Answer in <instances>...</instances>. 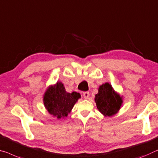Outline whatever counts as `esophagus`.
<instances>
[{"label": "esophagus", "instance_id": "34e87169", "mask_svg": "<svg viewBox=\"0 0 158 158\" xmlns=\"http://www.w3.org/2000/svg\"><path fill=\"white\" fill-rule=\"evenodd\" d=\"M83 97L85 99H87L89 97V92H85V93H83Z\"/></svg>", "mask_w": 158, "mask_h": 158}]
</instances>
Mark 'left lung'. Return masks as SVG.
<instances>
[{
  "instance_id": "8db88e82",
  "label": "left lung",
  "mask_w": 158,
  "mask_h": 158,
  "mask_svg": "<svg viewBox=\"0 0 158 158\" xmlns=\"http://www.w3.org/2000/svg\"><path fill=\"white\" fill-rule=\"evenodd\" d=\"M97 107L104 116H112L118 112L123 105V96L114 90L111 85L105 82L98 88L94 96Z\"/></svg>"
}]
</instances>
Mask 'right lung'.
Masks as SVG:
<instances>
[{
  "label": "right lung",
  "instance_id": "1",
  "mask_svg": "<svg viewBox=\"0 0 158 158\" xmlns=\"http://www.w3.org/2000/svg\"><path fill=\"white\" fill-rule=\"evenodd\" d=\"M81 94L76 92L67 93L60 81L48 86L43 95V102L45 109L50 114L58 119L64 118L71 113Z\"/></svg>",
  "mask_w": 158,
  "mask_h": 158
}]
</instances>
